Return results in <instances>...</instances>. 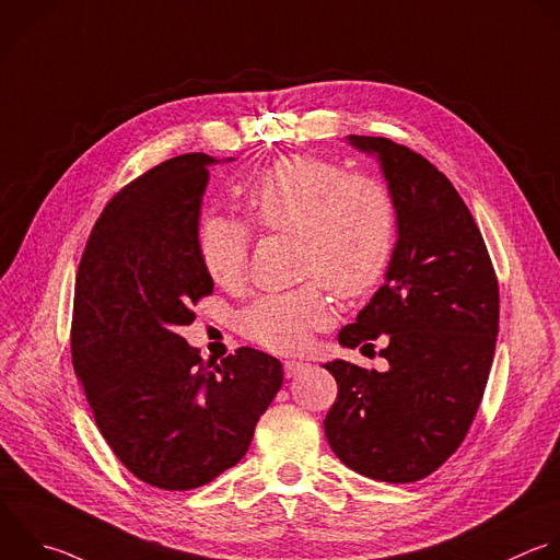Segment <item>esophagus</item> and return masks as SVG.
I'll return each mask as SVG.
<instances>
[{
	"label": "esophagus",
	"mask_w": 560,
	"mask_h": 560,
	"mask_svg": "<svg viewBox=\"0 0 560 560\" xmlns=\"http://www.w3.org/2000/svg\"><path fill=\"white\" fill-rule=\"evenodd\" d=\"M305 366H307V362L290 358V360H285V362H283V374H285V378H294L296 374H301V371H303Z\"/></svg>",
	"instance_id": "obj_1"
}]
</instances>
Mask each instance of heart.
Here are the masks:
<instances>
[{
    "mask_svg": "<svg viewBox=\"0 0 560 560\" xmlns=\"http://www.w3.org/2000/svg\"><path fill=\"white\" fill-rule=\"evenodd\" d=\"M248 226L299 240V288L255 299L237 316L240 331L268 349H301L316 329L334 323L331 288L342 299L376 290L398 246V209L387 186L371 175H349L336 160L288 155L237 189ZM224 215L198 224V255L207 275L237 285L248 266L250 231Z\"/></svg>",
    "mask_w": 560,
    "mask_h": 560,
    "instance_id": "1",
    "label": "heart"
}]
</instances>
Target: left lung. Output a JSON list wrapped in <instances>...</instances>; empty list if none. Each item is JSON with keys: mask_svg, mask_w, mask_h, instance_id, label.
I'll list each match as a JSON object with an SVG mask.
<instances>
[{"mask_svg": "<svg viewBox=\"0 0 560 560\" xmlns=\"http://www.w3.org/2000/svg\"><path fill=\"white\" fill-rule=\"evenodd\" d=\"M349 142L383 164L398 246L387 283L338 342L364 349L387 336L381 355L389 371L325 364L338 385L325 438L347 468L411 483L459 448L477 416L499 331V283L479 226L438 166L389 138Z\"/></svg>", "mask_w": 560, "mask_h": 560, "instance_id": "1", "label": "left lung"}]
</instances>
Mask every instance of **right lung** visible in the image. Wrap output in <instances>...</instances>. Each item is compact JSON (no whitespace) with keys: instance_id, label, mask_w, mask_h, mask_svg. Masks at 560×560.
<instances>
[{"instance_id":"right-lung-1","label":"right lung","mask_w":560,"mask_h":560,"mask_svg":"<svg viewBox=\"0 0 560 560\" xmlns=\"http://www.w3.org/2000/svg\"><path fill=\"white\" fill-rule=\"evenodd\" d=\"M207 153L164 160L107 202L74 288L72 364L94 422L140 481L194 490L248 451L283 383L281 362L253 347L218 360L179 336L213 292L198 255Z\"/></svg>"}]
</instances>
